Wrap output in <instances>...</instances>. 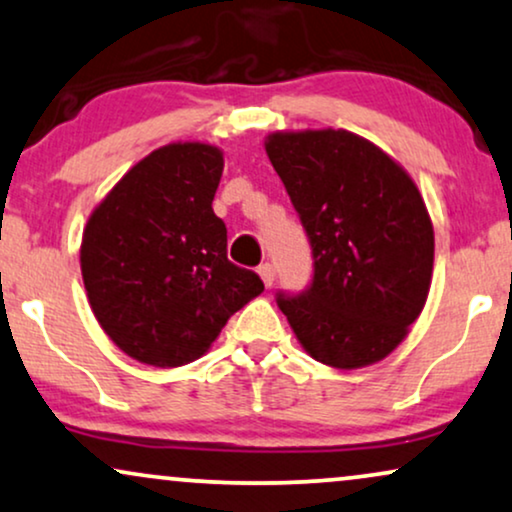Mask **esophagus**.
I'll return each instance as SVG.
<instances>
[{
    "mask_svg": "<svg viewBox=\"0 0 512 512\" xmlns=\"http://www.w3.org/2000/svg\"><path fill=\"white\" fill-rule=\"evenodd\" d=\"M258 275H261V280H263L265 287L270 289L272 282H275V265H272V263L258 265Z\"/></svg>",
    "mask_w": 512,
    "mask_h": 512,
    "instance_id": "obj_1",
    "label": "esophagus"
}]
</instances>
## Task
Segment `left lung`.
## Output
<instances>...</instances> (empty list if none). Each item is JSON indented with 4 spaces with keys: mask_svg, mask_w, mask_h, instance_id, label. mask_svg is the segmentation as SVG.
Returning a JSON list of instances; mask_svg holds the SVG:
<instances>
[{
    "mask_svg": "<svg viewBox=\"0 0 512 512\" xmlns=\"http://www.w3.org/2000/svg\"><path fill=\"white\" fill-rule=\"evenodd\" d=\"M272 167L313 249V280L277 305L308 355L360 369L393 353L426 305L435 237L421 192L343 129L272 134Z\"/></svg>",
    "mask_w": 512,
    "mask_h": 512,
    "instance_id": "obj_1",
    "label": "left lung"
}]
</instances>
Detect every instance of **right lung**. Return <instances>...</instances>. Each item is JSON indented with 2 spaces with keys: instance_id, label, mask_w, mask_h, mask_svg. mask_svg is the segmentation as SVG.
Returning a JSON list of instances; mask_svg holds the SVG:
<instances>
[{
  "instance_id": "add662e5",
  "label": "right lung",
  "mask_w": 512,
  "mask_h": 512,
  "mask_svg": "<svg viewBox=\"0 0 512 512\" xmlns=\"http://www.w3.org/2000/svg\"><path fill=\"white\" fill-rule=\"evenodd\" d=\"M221 174L214 145H164L126 171L86 223L79 261L91 310L138 362H195L263 291L254 270L228 261V230L211 209Z\"/></svg>"
}]
</instances>
